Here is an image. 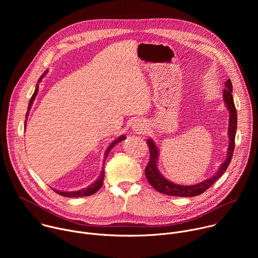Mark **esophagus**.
Here are the masks:
<instances>
[{
	"label": "esophagus",
	"instance_id": "34e87169",
	"mask_svg": "<svg viewBox=\"0 0 258 258\" xmlns=\"http://www.w3.org/2000/svg\"><path fill=\"white\" fill-rule=\"evenodd\" d=\"M133 130L135 131V133L137 134H144L147 130L146 124L143 121H137L134 125H133Z\"/></svg>",
	"mask_w": 258,
	"mask_h": 258
}]
</instances>
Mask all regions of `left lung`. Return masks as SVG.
Returning a JSON list of instances; mask_svg holds the SVG:
<instances>
[{
  "mask_svg": "<svg viewBox=\"0 0 258 258\" xmlns=\"http://www.w3.org/2000/svg\"><path fill=\"white\" fill-rule=\"evenodd\" d=\"M225 86L226 88L224 90V101L230 112V119H229L230 123H229V130H228L229 148H228L226 160L222 165H220L219 169L212 177H209L204 181H201L200 183H196V185L180 186V185H177V183L169 181L160 173L157 167V161H158V155H159L157 147L151 139L147 140V145H148L149 150H150V160L148 165H147L145 168V173L149 183L156 191L169 196L194 197L204 193L207 189H209L212 186V183L216 181L227 170L232 160L234 149H235V137H236V131H237V110H236L234 99L232 96L233 85L231 80H228L225 83Z\"/></svg>",
  "mask_w": 258,
  "mask_h": 258,
  "instance_id": "left-lung-1",
  "label": "left lung"
}]
</instances>
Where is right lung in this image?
Returning <instances> with one entry per match:
<instances>
[{"instance_id":"obj_1","label":"right lung","mask_w":258,"mask_h":258,"mask_svg":"<svg viewBox=\"0 0 258 258\" xmlns=\"http://www.w3.org/2000/svg\"><path fill=\"white\" fill-rule=\"evenodd\" d=\"M46 73H47V71L40 78V80L38 81V83H40V82L42 81V79L45 77ZM38 92H39V84L36 85L35 91H34L33 95H32L31 98H30V101H29V104H28V109H27V112H26V115H25L26 117H27V115H28V111H29L30 108H31V105H32V103H33V100H34V98L36 97V94H38ZM25 123H26V121H25ZM124 139H125V136H120V137L117 138L115 141H113V142L111 143V145H110V146L108 147V148L106 149V152H105V159H104L103 164L105 163V160H106V158H107V156H108L110 150H111L116 144H118L119 142L123 141ZM103 168H104V167H103ZM104 175H105V170L102 169V171H101L99 177L97 178V180L94 181L91 186H89L88 188L83 189V190H79V191H75V192H62V191H57V190H54V191H55L57 194H59V195H61V196H64V197H84V196H91V195L95 194V193L102 187Z\"/></svg>"}]
</instances>
